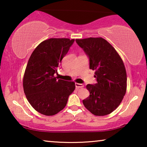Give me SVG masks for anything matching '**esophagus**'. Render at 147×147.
I'll use <instances>...</instances> for the list:
<instances>
[{
  "mask_svg": "<svg viewBox=\"0 0 147 147\" xmlns=\"http://www.w3.org/2000/svg\"><path fill=\"white\" fill-rule=\"evenodd\" d=\"M75 85H76V88H77V89H79V88H83L84 86V84H78V83H76Z\"/></svg>",
  "mask_w": 147,
  "mask_h": 147,
  "instance_id": "1",
  "label": "esophagus"
}]
</instances>
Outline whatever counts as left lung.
<instances>
[{"label":"left lung","instance_id":"obj_1","mask_svg":"<svg viewBox=\"0 0 147 147\" xmlns=\"http://www.w3.org/2000/svg\"><path fill=\"white\" fill-rule=\"evenodd\" d=\"M89 57L90 69L95 70L97 83L88 84L90 96L83 100L95 116L108 115L121 103L126 92V71L116 49L102 37L76 39Z\"/></svg>","mask_w":147,"mask_h":147}]
</instances>
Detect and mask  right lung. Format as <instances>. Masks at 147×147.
<instances>
[{
	"mask_svg": "<svg viewBox=\"0 0 147 147\" xmlns=\"http://www.w3.org/2000/svg\"><path fill=\"white\" fill-rule=\"evenodd\" d=\"M74 41L67 38L43 41L28 61L23 76L24 92L32 107L43 115L53 116L63 110L75 90L74 82L54 76Z\"/></svg>",
	"mask_w": 147,
	"mask_h": 147,
	"instance_id": "right-lung-1",
	"label": "right lung"
}]
</instances>
